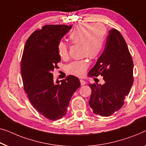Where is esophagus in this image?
Listing matches in <instances>:
<instances>
[{"mask_svg": "<svg viewBox=\"0 0 146 146\" xmlns=\"http://www.w3.org/2000/svg\"><path fill=\"white\" fill-rule=\"evenodd\" d=\"M80 84H81L82 86H84L86 84V81H84V80H80Z\"/></svg>", "mask_w": 146, "mask_h": 146, "instance_id": "34e87169", "label": "esophagus"}]
</instances>
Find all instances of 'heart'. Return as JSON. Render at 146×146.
I'll use <instances>...</instances> for the list:
<instances>
[{
	"label": "heart",
	"instance_id": "b5f03b06",
	"mask_svg": "<svg viewBox=\"0 0 146 146\" xmlns=\"http://www.w3.org/2000/svg\"><path fill=\"white\" fill-rule=\"evenodd\" d=\"M106 31L104 27L99 24L82 23L77 24L69 35V39L74 44L81 45V52L83 56L96 58L102 51L105 43ZM57 49L59 56L64 58L68 56V46L64 41L58 42ZM88 68L86 59L73 61L67 66V70L72 74L83 76Z\"/></svg>",
	"mask_w": 146,
	"mask_h": 146
}]
</instances>
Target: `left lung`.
<instances>
[{
    "label": "left lung",
    "instance_id": "8db88e82",
    "mask_svg": "<svg viewBox=\"0 0 146 146\" xmlns=\"http://www.w3.org/2000/svg\"><path fill=\"white\" fill-rule=\"evenodd\" d=\"M133 67L124 37L117 29H111L103 53L88 73L90 77L102 76L105 80L103 85L89 84L92 89L89 104L94 113L109 117L123 106L134 82Z\"/></svg>",
    "mask_w": 146,
    "mask_h": 146
}]
</instances>
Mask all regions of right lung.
<instances>
[{
    "label": "right lung",
    "mask_w": 146,
    "mask_h": 146,
    "mask_svg": "<svg viewBox=\"0 0 146 146\" xmlns=\"http://www.w3.org/2000/svg\"><path fill=\"white\" fill-rule=\"evenodd\" d=\"M72 27L44 26L29 37L23 52L21 73L25 92L33 107L50 120L66 115L72 96L80 86L79 79L72 75L54 83L52 74L60 61L58 42Z\"/></svg>",
    "instance_id": "add662e5"
}]
</instances>
